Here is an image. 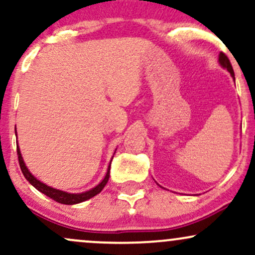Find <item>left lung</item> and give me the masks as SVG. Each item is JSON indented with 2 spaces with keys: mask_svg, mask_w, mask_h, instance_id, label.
<instances>
[{
  "mask_svg": "<svg viewBox=\"0 0 255 255\" xmlns=\"http://www.w3.org/2000/svg\"><path fill=\"white\" fill-rule=\"evenodd\" d=\"M218 61H219V64H221V66L223 67V68L227 69V71L229 72L230 74H231V77H233L234 80H235V74H234V69H233V66H231V63H230L229 58L227 57V55L223 54V52H221V54H219Z\"/></svg>",
  "mask_w": 255,
  "mask_h": 255,
  "instance_id": "1",
  "label": "left lung"
}]
</instances>
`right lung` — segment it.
<instances>
[{"label": "right lung", "instance_id": "1", "mask_svg": "<svg viewBox=\"0 0 255 255\" xmlns=\"http://www.w3.org/2000/svg\"><path fill=\"white\" fill-rule=\"evenodd\" d=\"M16 152H17V158H19L20 168H21V171H22V174H24L26 180H27L28 182H30L32 186L34 187V188L38 189V191L42 192L43 194L46 195V197L51 198L52 200L57 201V203H60V204L74 205V204H79V203H83V201L89 200V199L93 198L95 195H97L98 193L102 192V189L105 187V184H107L108 180H109V176H110L111 162L109 164V168H108L107 175H105V177L103 178V181H102L101 183H98L95 188L90 189V191H86L84 193H67L64 191H60V189L52 188V187L48 186V184L40 182L39 180H37V178L31 174L30 170H28L27 166H26L24 159H22L21 152H20V148L17 145H16Z\"/></svg>", "mask_w": 255, "mask_h": 255}]
</instances>
